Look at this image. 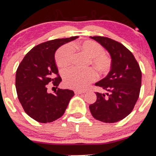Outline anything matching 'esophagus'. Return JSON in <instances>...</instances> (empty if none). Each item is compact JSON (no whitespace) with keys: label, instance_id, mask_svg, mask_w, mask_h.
Segmentation results:
<instances>
[{"label":"esophagus","instance_id":"1","mask_svg":"<svg viewBox=\"0 0 156 156\" xmlns=\"http://www.w3.org/2000/svg\"><path fill=\"white\" fill-rule=\"evenodd\" d=\"M74 93H75V94L78 95V94H82V93H84L85 92L84 91L79 90H74Z\"/></svg>","mask_w":156,"mask_h":156}]
</instances>
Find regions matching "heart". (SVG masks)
Returning a JSON list of instances; mask_svg holds the SVG:
<instances>
[{
  "label": "heart",
  "instance_id": "1",
  "mask_svg": "<svg viewBox=\"0 0 156 156\" xmlns=\"http://www.w3.org/2000/svg\"><path fill=\"white\" fill-rule=\"evenodd\" d=\"M73 48H77L88 55L90 64L100 74L106 73L111 70L112 60L105 53V50L98 43L86 40L73 45H64L60 48L55 54V61L61 68H66L71 65L73 58ZM96 73L92 68L81 70L71 68L63 73V83L66 87L83 90L90 83L96 79Z\"/></svg>",
  "mask_w": 156,
  "mask_h": 156
}]
</instances>
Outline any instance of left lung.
Returning <instances> with one entry per match:
<instances>
[{
	"instance_id": "obj_1",
	"label": "left lung",
	"mask_w": 156,
	"mask_h": 156,
	"mask_svg": "<svg viewBox=\"0 0 156 156\" xmlns=\"http://www.w3.org/2000/svg\"><path fill=\"white\" fill-rule=\"evenodd\" d=\"M111 54V70L108 76L95 83L107 90L95 93L96 101L89 105L96 120L115 123L131 113L138 101L141 86V70L133 53L123 44L103 36H91Z\"/></svg>"
}]
</instances>
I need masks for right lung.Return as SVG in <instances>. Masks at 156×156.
Masks as SVG:
<instances>
[{
  "label": "right lung",
  "instance_id": "right-lung-1",
  "mask_svg": "<svg viewBox=\"0 0 156 156\" xmlns=\"http://www.w3.org/2000/svg\"><path fill=\"white\" fill-rule=\"evenodd\" d=\"M78 38L72 36L48 41L33 48L25 55L16 70V88L24 111L39 123H51L65 113L73 90L59 88L48 92V85L58 88L61 78L55 61V53L61 45Z\"/></svg>",
  "mask_w": 156,
  "mask_h": 156
}]
</instances>
